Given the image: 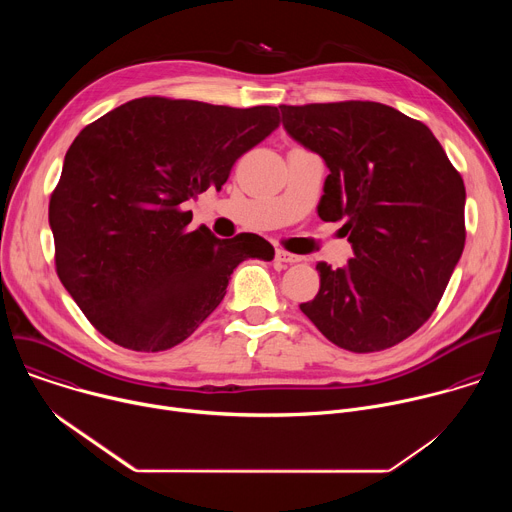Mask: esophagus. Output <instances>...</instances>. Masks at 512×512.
Masks as SVG:
<instances>
[{
    "label": "esophagus",
    "mask_w": 512,
    "mask_h": 512,
    "mask_svg": "<svg viewBox=\"0 0 512 512\" xmlns=\"http://www.w3.org/2000/svg\"><path fill=\"white\" fill-rule=\"evenodd\" d=\"M275 259L279 261V263H298V261H302V257L300 255H294V253H287V251H283V249H277L275 251Z\"/></svg>",
    "instance_id": "obj_1"
}]
</instances>
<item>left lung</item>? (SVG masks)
Wrapping results in <instances>:
<instances>
[{"mask_svg": "<svg viewBox=\"0 0 512 512\" xmlns=\"http://www.w3.org/2000/svg\"><path fill=\"white\" fill-rule=\"evenodd\" d=\"M285 131L330 174L318 204L344 221L354 257L320 261V291L300 310L350 352L391 348L440 304L464 243L466 188L427 125L373 101L279 105Z\"/></svg>", "mask_w": 512, "mask_h": 512, "instance_id": "1", "label": "left lung"}]
</instances>
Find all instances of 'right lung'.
Instances as JSON below:
<instances>
[{
	"mask_svg": "<svg viewBox=\"0 0 512 512\" xmlns=\"http://www.w3.org/2000/svg\"><path fill=\"white\" fill-rule=\"evenodd\" d=\"M277 125L269 105L141 97L72 141L48 208L56 271L103 336L137 352L168 350L223 302L241 261L273 259L253 233L188 231L184 206L221 190L233 164Z\"/></svg>",
	"mask_w": 512,
	"mask_h": 512,
	"instance_id": "right-lung-1",
	"label": "right lung"
}]
</instances>
